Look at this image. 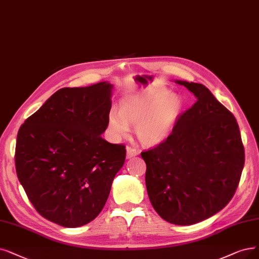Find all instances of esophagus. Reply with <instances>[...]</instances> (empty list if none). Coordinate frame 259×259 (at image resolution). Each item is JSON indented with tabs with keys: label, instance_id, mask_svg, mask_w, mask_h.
<instances>
[{
	"label": "esophagus",
	"instance_id": "1",
	"mask_svg": "<svg viewBox=\"0 0 259 259\" xmlns=\"http://www.w3.org/2000/svg\"><path fill=\"white\" fill-rule=\"evenodd\" d=\"M138 154H139V151H138V150L134 149V148H132V147H130V146L126 147V158H133V157L137 156Z\"/></svg>",
	"mask_w": 259,
	"mask_h": 259
}]
</instances>
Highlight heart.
Instances as JSON below:
<instances>
[{
    "mask_svg": "<svg viewBox=\"0 0 259 259\" xmlns=\"http://www.w3.org/2000/svg\"><path fill=\"white\" fill-rule=\"evenodd\" d=\"M183 108L182 99L160 89L138 97L122 100L119 111L109 113L111 135L125 137L130 125H136L139 140L147 146H156L169 137Z\"/></svg>",
    "mask_w": 259,
    "mask_h": 259,
    "instance_id": "b5f03b06",
    "label": "heart"
}]
</instances>
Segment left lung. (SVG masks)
Returning a JSON list of instances; mask_svg holds the SVG:
<instances>
[{
    "label": "left lung",
    "mask_w": 259,
    "mask_h": 259,
    "mask_svg": "<svg viewBox=\"0 0 259 259\" xmlns=\"http://www.w3.org/2000/svg\"><path fill=\"white\" fill-rule=\"evenodd\" d=\"M196 98L169 137L144 151L151 204L165 221L191 225L229 204L239 184L244 148L233 113L208 88L177 80Z\"/></svg>",
    "instance_id": "obj_1"
}]
</instances>
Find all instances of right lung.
<instances>
[{"instance_id": "obj_1", "label": "right lung", "mask_w": 259, "mask_h": 259, "mask_svg": "<svg viewBox=\"0 0 259 259\" xmlns=\"http://www.w3.org/2000/svg\"><path fill=\"white\" fill-rule=\"evenodd\" d=\"M112 85L61 88L20 127L15 162L35 209L51 222L78 227L96 219L125 161L108 126Z\"/></svg>"}]
</instances>
